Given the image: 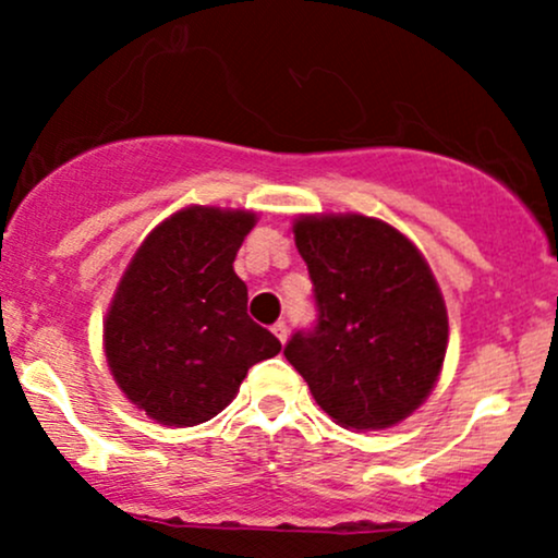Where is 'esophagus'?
<instances>
[{
  "instance_id": "34e87169",
  "label": "esophagus",
  "mask_w": 558,
  "mask_h": 558,
  "mask_svg": "<svg viewBox=\"0 0 558 558\" xmlns=\"http://www.w3.org/2000/svg\"><path fill=\"white\" fill-rule=\"evenodd\" d=\"M272 332L278 336L280 343H286V338H288V323H286V319H278V323L272 325Z\"/></svg>"
}]
</instances>
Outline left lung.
<instances>
[{
  "mask_svg": "<svg viewBox=\"0 0 558 558\" xmlns=\"http://www.w3.org/2000/svg\"><path fill=\"white\" fill-rule=\"evenodd\" d=\"M317 319L286 360L338 425L380 430L427 399L448 343L446 304L412 241L362 215L293 226Z\"/></svg>",
  "mask_w": 558,
  "mask_h": 558,
  "instance_id": "obj_1",
  "label": "left lung"
}]
</instances>
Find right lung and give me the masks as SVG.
Segmentation results:
<instances>
[{"label":"right lung","mask_w":558,"mask_h":558,"mask_svg":"<svg viewBox=\"0 0 558 558\" xmlns=\"http://www.w3.org/2000/svg\"><path fill=\"white\" fill-rule=\"evenodd\" d=\"M252 213L181 209L157 226L120 280L105 323L107 362L123 393L165 425L213 420L248 367L280 341L246 315L233 272Z\"/></svg>","instance_id":"obj_1"}]
</instances>
